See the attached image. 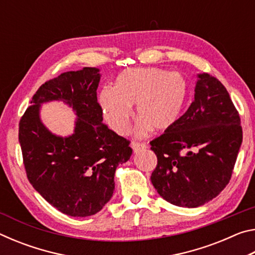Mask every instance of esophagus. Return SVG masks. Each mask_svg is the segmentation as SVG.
I'll return each mask as SVG.
<instances>
[{"instance_id": "34e87169", "label": "esophagus", "mask_w": 255, "mask_h": 255, "mask_svg": "<svg viewBox=\"0 0 255 255\" xmlns=\"http://www.w3.org/2000/svg\"><path fill=\"white\" fill-rule=\"evenodd\" d=\"M131 147H132V150H133V152L136 153V152H138V150L144 149V148L147 147V145H146L145 143H138V141H132Z\"/></svg>"}]
</instances>
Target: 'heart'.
Returning a JSON list of instances; mask_svg holds the SVG:
<instances>
[{"mask_svg": "<svg viewBox=\"0 0 255 255\" xmlns=\"http://www.w3.org/2000/svg\"><path fill=\"white\" fill-rule=\"evenodd\" d=\"M187 97V83L179 73L156 67H135L123 71L114 88L105 86L99 93L103 117L116 132L125 133L136 105V133L144 136L150 129L164 130L180 117Z\"/></svg>", "mask_w": 255, "mask_h": 255, "instance_id": "1", "label": "heart"}]
</instances>
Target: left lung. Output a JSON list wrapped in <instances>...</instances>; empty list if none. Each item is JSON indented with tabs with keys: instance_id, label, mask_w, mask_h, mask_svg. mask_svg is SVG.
Wrapping results in <instances>:
<instances>
[{
	"instance_id": "left-lung-1",
	"label": "left lung",
	"mask_w": 255,
	"mask_h": 255,
	"mask_svg": "<svg viewBox=\"0 0 255 255\" xmlns=\"http://www.w3.org/2000/svg\"><path fill=\"white\" fill-rule=\"evenodd\" d=\"M242 139L239 112L225 86L207 73L198 74L189 109L150 141L157 156L154 188L172 205H205L230 182Z\"/></svg>"
}]
</instances>
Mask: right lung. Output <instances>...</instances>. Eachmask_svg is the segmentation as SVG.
<instances>
[{
	"mask_svg": "<svg viewBox=\"0 0 255 255\" xmlns=\"http://www.w3.org/2000/svg\"><path fill=\"white\" fill-rule=\"evenodd\" d=\"M100 70L83 67L47 81L32 97L19 124V143L29 182L51 206L72 217L100 211L115 190V172L132 149L129 140L102 123L97 89ZM49 101L72 106L78 118L67 137L50 133L40 119Z\"/></svg>",
	"mask_w": 255,
	"mask_h": 255,
	"instance_id": "add662e5",
	"label": "right lung"
}]
</instances>
